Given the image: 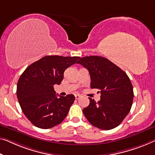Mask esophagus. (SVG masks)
Listing matches in <instances>:
<instances>
[{"label":"esophagus","mask_w":155,"mask_h":155,"mask_svg":"<svg viewBox=\"0 0 155 155\" xmlns=\"http://www.w3.org/2000/svg\"><path fill=\"white\" fill-rule=\"evenodd\" d=\"M81 97V95L79 94H75V98L77 99V100H78V99H79Z\"/></svg>","instance_id":"34e87169"}]
</instances>
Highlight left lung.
Returning <instances> with one entry per match:
<instances>
[{"instance_id": "left-lung-1", "label": "left lung", "mask_w": 155, "mask_h": 155, "mask_svg": "<svg viewBox=\"0 0 155 155\" xmlns=\"http://www.w3.org/2000/svg\"><path fill=\"white\" fill-rule=\"evenodd\" d=\"M77 63L88 70L91 87L100 90L97 102L89 97L90 104L83 110L92 125L109 130L119 125L130 111L134 91L130 79L119 67L104 57L81 58Z\"/></svg>"}]
</instances>
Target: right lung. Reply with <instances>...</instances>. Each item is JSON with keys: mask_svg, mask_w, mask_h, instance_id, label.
<instances>
[{"mask_svg": "<svg viewBox=\"0 0 155 155\" xmlns=\"http://www.w3.org/2000/svg\"><path fill=\"white\" fill-rule=\"evenodd\" d=\"M80 57L47 55L32 63L21 75L17 96L20 107L32 124L50 129L63 121L75 100L74 94H55L54 86L60 85L64 71Z\"/></svg>", "mask_w": 155, "mask_h": 155, "instance_id": "right-lung-1", "label": "right lung"}]
</instances>
